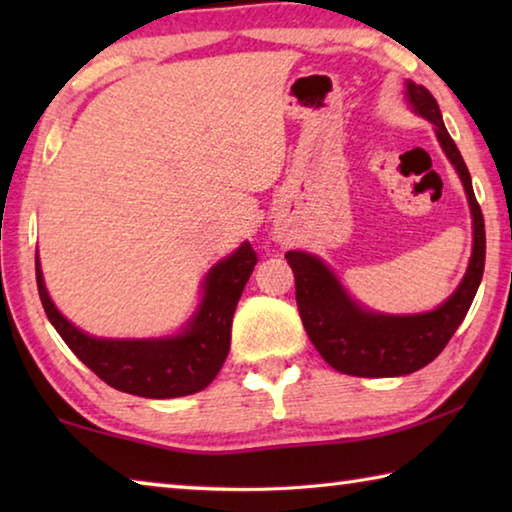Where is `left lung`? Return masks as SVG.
Returning <instances> with one entry per match:
<instances>
[{
    "label": "left lung",
    "instance_id": "left-lung-1",
    "mask_svg": "<svg viewBox=\"0 0 512 512\" xmlns=\"http://www.w3.org/2000/svg\"><path fill=\"white\" fill-rule=\"evenodd\" d=\"M406 99L436 128L440 146L461 176L472 210V257L463 282L438 309L413 316H388L357 305L316 255L300 250L284 255L296 275V302L311 343L334 370L354 377H400L431 363L463 323L483 277L485 223L470 171L447 133L433 94L424 85L406 81Z\"/></svg>",
    "mask_w": 512,
    "mask_h": 512
}]
</instances>
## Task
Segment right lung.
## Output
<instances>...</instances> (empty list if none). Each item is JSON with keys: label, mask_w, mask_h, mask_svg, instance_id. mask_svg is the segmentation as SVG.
<instances>
[{"label": "right lung", "mask_w": 512, "mask_h": 512, "mask_svg": "<svg viewBox=\"0 0 512 512\" xmlns=\"http://www.w3.org/2000/svg\"><path fill=\"white\" fill-rule=\"evenodd\" d=\"M257 264L253 246L212 266L203 282V300L183 332L167 339H97L60 314L42 280L36 255V280L45 314L69 350L94 375L121 393L169 400L203 391L219 375L230 350V327L237 302Z\"/></svg>", "instance_id": "1"}]
</instances>
